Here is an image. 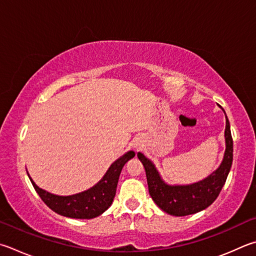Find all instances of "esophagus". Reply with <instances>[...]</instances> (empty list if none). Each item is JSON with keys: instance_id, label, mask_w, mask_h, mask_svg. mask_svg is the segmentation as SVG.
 Segmentation results:
<instances>
[{"instance_id": "esophagus-1", "label": "esophagus", "mask_w": 256, "mask_h": 256, "mask_svg": "<svg viewBox=\"0 0 256 256\" xmlns=\"http://www.w3.org/2000/svg\"><path fill=\"white\" fill-rule=\"evenodd\" d=\"M133 146H134V148H140L141 146V143L140 142H134V144H133Z\"/></svg>"}]
</instances>
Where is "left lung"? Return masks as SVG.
<instances>
[{
  "mask_svg": "<svg viewBox=\"0 0 256 256\" xmlns=\"http://www.w3.org/2000/svg\"><path fill=\"white\" fill-rule=\"evenodd\" d=\"M226 150L224 160L215 172L208 178L189 186H169L164 184L152 162L141 152L138 158L144 166L148 186V192L162 210L174 216H187L196 214L210 206L216 200L233 164V138L226 116L225 128Z\"/></svg>",
  "mask_w": 256,
  "mask_h": 256,
  "instance_id": "8db88e82",
  "label": "left lung"
}]
</instances>
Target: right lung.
<instances>
[{
  "instance_id": "obj_1",
  "label": "right lung",
  "mask_w": 256,
  "mask_h": 256,
  "mask_svg": "<svg viewBox=\"0 0 256 256\" xmlns=\"http://www.w3.org/2000/svg\"><path fill=\"white\" fill-rule=\"evenodd\" d=\"M136 156L133 151L128 152L110 166L108 172L98 184L86 192L74 194V196H56L46 190L39 188L30 176V181L42 202L51 210L62 216L80 220H90L100 216L112 205L116 194L118 178L124 164Z\"/></svg>"
}]
</instances>
